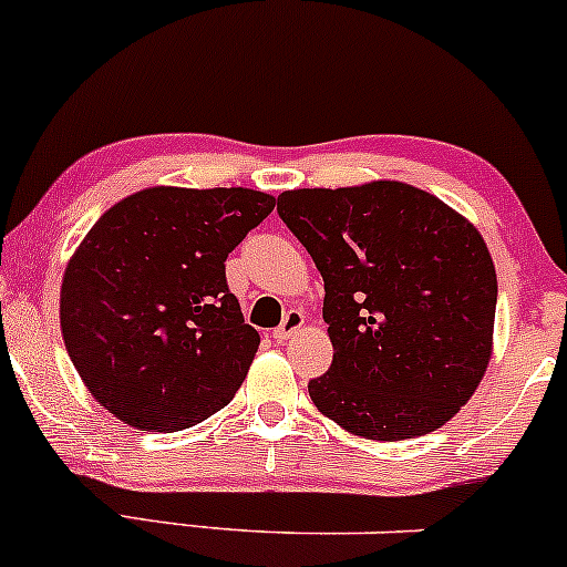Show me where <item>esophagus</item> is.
Listing matches in <instances>:
<instances>
[{"label": "esophagus", "instance_id": "1", "mask_svg": "<svg viewBox=\"0 0 567 567\" xmlns=\"http://www.w3.org/2000/svg\"><path fill=\"white\" fill-rule=\"evenodd\" d=\"M303 322H307V315H303L301 309H290V312L285 315L282 326H279L277 331H274V339H277V341H288L290 336H296L298 331H301Z\"/></svg>", "mask_w": 567, "mask_h": 567}]
</instances>
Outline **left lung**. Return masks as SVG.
Listing matches in <instances>:
<instances>
[{
	"label": "left lung",
	"mask_w": 567,
	"mask_h": 567,
	"mask_svg": "<svg viewBox=\"0 0 567 567\" xmlns=\"http://www.w3.org/2000/svg\"><path fill=\"white\" fill-rule=\"evenodd\" d=\"M277 213L326 282L333 363L315 406L371 441L450 422L493 358L497 277L474 223L398 179L285 190Z\"/></svg>",
	"instance_id": "left-lung-1"
}]
</instances>
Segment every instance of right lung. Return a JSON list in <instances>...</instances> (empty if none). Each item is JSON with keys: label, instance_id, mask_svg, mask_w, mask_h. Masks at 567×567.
Segmentation results:
<instances>
[{"label": "right lung", "instance_id": "obj_1", "mask_svg": "<svg viewBox=\"0 0 567 567\" xmlns=\"http://www.w3.org/2000/svg\"><path fill=\"white\" fill-rule=\"evenodd\" d=\"M277 198L252 188L136 190L93 223L61 279V336L89 393L136 431L220 412L260 336L226 285L228 252Z\"/></svg>", "mask_w": 567, "mask_h": 567}]
</instances>
